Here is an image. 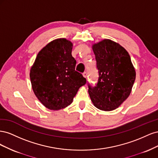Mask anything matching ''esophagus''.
Listing matches in <instances>:
<instances>
[{"mask_svg": "<svg viewBox=\"0 0 158 158\" xmlns=\"http://www.w3.org/2000/svg\"><path fill=\"white\" fill-rule=\"evenodd\" d=\"M83 76L84 78H86L87 77V76H88V73H87V72H84V73H83Z\"/></svg>", "mask_w": 158, "mask_h": 158, "instance_id": "obj_1", "label": "esophagus"}]
</instances>
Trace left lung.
Listing matches in <instances>:
<instances>
[{
    "label": "left lung",
    "instance_id": "1",
    "mask_svg": "<svg viewBox=\"0 0 158 158\" xmlns=\"http://www.w3.org/2000/svg\"><path fill=\"white\" fill-rule=\"evenodd\" d=\"M98 80L88 93L94 106L103 111L115 109L129 96L136 78V72L128 52L109 40L93 45Z\"/></svg>",
    "mask_w": 158,
    "mask_h": 158
}]
</instances>
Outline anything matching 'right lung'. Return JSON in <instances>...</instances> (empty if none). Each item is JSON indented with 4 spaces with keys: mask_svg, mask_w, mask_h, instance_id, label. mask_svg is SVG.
Masks as SVG:
<instances>
[{
    "mask_svg": "<svg viewBox=\"0 0 158 158\" xmlns=\"http://www.w3.org/2000/svg\"><path fill=\"white\" fill-rule=\"evenodd\" d=\"M73 44L66 39L50 42L37 54L30 70V80L36 97L51 110L65 108L73 102L78 89L86 83L75 70Z\"/></svg>",
    "mask_w": 158,
    "mask_h": 158,
    "instance_id": "add662e5",
    "label": "right lung"
}]
</instances>
